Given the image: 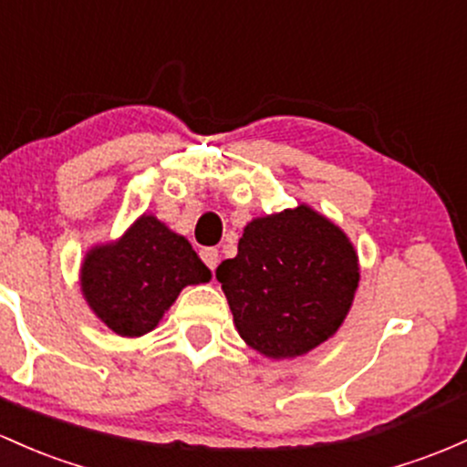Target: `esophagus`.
Returning a JSON list of instances; mask_svg holds the SVG:
<instances>
[{
	"label": "esophagus",
	"instance_id": "esophagus-1",
	"mask_svg": "<svg viewBox=\"0 0 467 467\" xmlns=\"http://www.w3.org/2000/svg\"><path fill=\"white\" fill-rule=\"evenodd\" d=\"M199 254H202V261L208 265L210 270L217 268V264H219V250L217 248H203Z\"/></svg>",
	"mask_w": 467,
	"mask_h": 467
}]
</instances>
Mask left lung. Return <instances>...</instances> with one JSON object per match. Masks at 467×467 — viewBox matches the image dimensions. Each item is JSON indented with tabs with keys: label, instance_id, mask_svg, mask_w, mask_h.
<instances>
[{
	"label": "left lung",
	"instance_id": "left-lung-1",
	"mask_svg": "<svg viewBox=\"0 0 467 467\" xmlns=\"http://www.w3.org/2000/svg\"><path fill=\"white\" fill-rule=\"evenodd\" d=\"M214 275L242 339L284 358L335 335L355 299L358 264L335 223L299 206L245 225L237 257Z\"/></svg>",
	"mask_w": 467,
	"mask_h": 467
}]
</instances>
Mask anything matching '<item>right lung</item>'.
I'll list each match as a JSON object with an SVG mask.
<instances>
[{"instance_id": "obj_1", "label": "right lung", "mask_w": 467, "mask_h": 467, "mask_svg": "<svg viewBox=\"0 0 467 467\" xmlns=\"http://www.w3.org/2000/svg\"><path fill=\"white\" fill-rule=\"evenodd\" d=\"M210 270L188 239L143 214L117 244L92 248L81 265V290L95 315L121 337L159 324L182 288L206 284Z\"/></svg>"}]
</instances>
